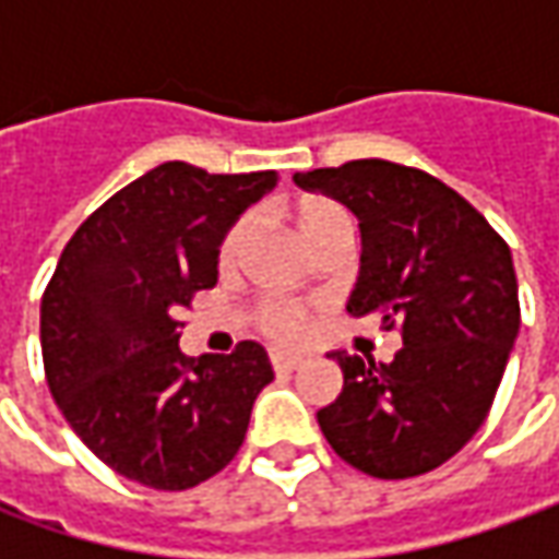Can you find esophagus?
Returning a JSON list of instances; mask_svg holds the SVG:
<instances>
[{"mask_svg":"<svg viewBox=\"0 0 559 559\" xmlns=\"http://www.w3.org/2000/svg\"><path fill=\"white\" fill-rule=\"evenodd\" d=\"M301 360H305V355H298V352H273L270 355V364L276 373H292L295 367H301Z\"/></svg>","mask_w":559,"mask_h":559,"instance_id":"34e87169","label":"esophagus"}]
</instances>
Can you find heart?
Returning a JSON list of instances; mask_svg holds the SVG:
<instances>
[{
	"label": "heart",
	"instance_id": "obj_1",
	"mask_svg": "<svg viewBox=\"0 0 559 559\" xmlns=\"http://www.w3.org/2000/svg\"><path fill=\"white\" fill-rule=\"evenodd\" d=\"M295 226L301 233V239L311 248L323 246L326 239L335 236H352V217L348 211L333 199H323V195H311V199H301L295 207ZM251 217H239L236 224L229 226L221 239V251H217V264L221 270H236L242 254H246L248 239H251ZM305 320L308 311L295 301H264L258 311H254V323L261 326V333H267L270 338H280V342H292L305 333Z\"/></svg>",
	"mask_w": 559,
	"mask_h": 559
}]
</instances>
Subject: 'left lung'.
Segmentation results:
<instances>
[{"mask_svg": "<svg viewBox=\"0 0 559 559\" xmlns=\"http://www.w3.org/2000/svg\"><path fill=\"white\" fill-rule=\"evenodd\" d=\"M333 195L360 226L352 317L401 330L392 364L333 352L342 395L317 423L345 463L376 479H411L476 436L520 333L507 242L451 186L417 167L364 158L295 174Z\"/></svg>", "mask_w": 559, "mask_h": 559, "instance_id": "8db88e82", "label": "left lung"}]
</instances>
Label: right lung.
Here are the masks:
<instances>
[{"mask_svg":"<svg viewBox=\"0 0 559 559\" xmlns=\"http://www.w3.org/2000/svg\"><path fill=\"white\" fill-rule=\"evenodd\" d=\"M276 170L207 174L158 164L90 214L64 246L39 308L46 382L80 441L133 483L183 491L246 441L267 352H180V311L217 283V251Z\"/></svg>","mask_w":559,"mask_h":559,"instance_id":"right-lung-1","label":"right lung"}]
</instances>
